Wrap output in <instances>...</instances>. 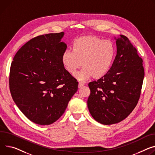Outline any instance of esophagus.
<instances>
[{
	"label": "esophagus",
	"mask_w": 155,
	"mask_h": 155,
	"mask_svg": "<svg viewBox=\"0 0 155 155\" xmlns=\"http://www.w3.org/2000/svg\"><path fill=\"white\" fill-rule=\"evenodd\" d=\"M83 86H84V84L83 83H78V88H81V87H82Z\"/></svg>",
	"instance_id": "obj_1"
}]
</instances>
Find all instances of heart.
<instances>
[{
  "label": "heart",
  "instance_id": "obj_1",
  "mask_svg": "<svg viewBox=\"0 0 155 155\" xmlns=\"http://www.w3.org/2000/svg\"><path fill=\"white\" fill-rule=\"evenodd\" d=\"M116 54L112 42L96 37H83L76 39L72 50H65L62 55L64 68L74 74L81 66L83 67L74 74L80 81H85L94 76L99 78L109 70Z\"/></svg>",
  "mask_w": 155,
  "mask_h": 155
}]
</instances>
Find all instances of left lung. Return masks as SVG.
<instances>
[{
	"mask_svg": "<svg viewBox=\"0 0 155 155\" xmlns=\"http://www.w3.org/2000/svg\"><path fill=\"white\" fill-rule=\"evenodd\" d=\"M117 54L109 71L89 83L87 105L92 117L104 125L120 122L135 107L144 78L143 61L129 39L114 37Z\"/></svg>",
	"mask_w": 155,
	"mask_h": 155,
	"instance_id": "8db88e82",
	"label": "left lung"
}]
</instances>
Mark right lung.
I'll use <instances>...</instances> for the list:
<instances>
[{
    "label": "right lung",
    "mask_w": 155,
    "mask_h": 155,
    "mask_svg": "<svg viewBox=\"0 0 155 155\" xmlns=\"http://www.w3.org/2000/svg\"><path fill=\"white\" fill-rule=\"evenodd\" d=\"M64 33L38 36L24 45L12 62L9 85L13 100L33 122L49 125L64 114L78 83L64 68Z\"/></svg>",
    "instance_id": "obj_1"
}]
</instances>
